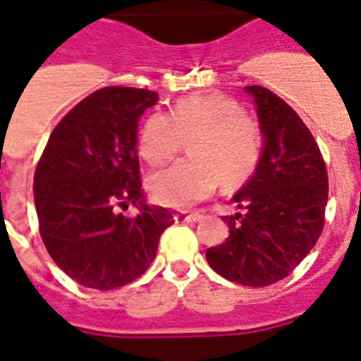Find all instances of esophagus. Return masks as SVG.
Listing matches in <instances>:
<instances>
[{
	"label": "esophagus",
	"mask_w": 361,
	"mask_h": 361,
	"mask_svg": "<svg viewBox=\"0 0 361 361\" xmlns=\"http://www.w3.org/2000/svg\"><path fill=\"white\" fill-rule=\"evenodd\" d=\"M174 219L176 222H196V221H200L202 215L200 213H178Z\"/></svg>",
	"instance_id": "esophagus-1"
}]
</instances>
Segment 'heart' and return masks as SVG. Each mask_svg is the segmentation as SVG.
Segmentation results:
<instances>
[{
	"mask_svg": "<svg viewBox=\"0 0 361 361\" xmlns=\"http://www.w3.org/2000/svg\"><path fill=\"white\" fill-rule=\"evenodd\" d=\"M189 137L190 157L155 172L150 196L165 207H189L219 185L235 189L250 180L263 152L262 126L235 99L216 92L178 98L165 113L146 116L137 152L150 166L171 161Z\"/></svg>",
	"mask_w": 361,
	"mask_h": 361,
	"instance_id": "obj_1",
	"label": "heart"
}]
</instances>
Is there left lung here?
Instances as JSON below:
<instances>
[{
	"mask_svg": "<svg viewBox=\"0 0 361 361\" xmlns=\"http://www.w3.org/2000/svg\"><path fill=\"white\" fill-rule=\"evenodd\" d=\"M265 148L256 174L224 216L226 241L207 248V263L230 282L265 287L289 276L324 228L328 172L317 140L280 96L252 85Z\"/></svg>",
	"mask_w": 361,
	"mask_h": 361,
	"instance_id": "obj_1",
	"label": "left lung"
}]
</instances>
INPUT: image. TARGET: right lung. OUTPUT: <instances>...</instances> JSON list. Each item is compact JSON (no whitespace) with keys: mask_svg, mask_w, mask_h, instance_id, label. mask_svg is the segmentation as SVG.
I'll return each instance as SVG.
<instances>
[{"mask_svg":"<svg viewBox=\"0 0 361 361\" xmlns=\"http://www.w3.org/2000/svg\"><path fill=\"white\" fill-rule=\"evenodd\" d=\"M157 92L105 87L64 114L35 171V207L44 247L74 282L109 291L154 262L161 233L174 224L165 207L142 204L137 122ZM140 203V215L119 209Z\"/></svg>","mask_w":361,"mask_h":361,"instance_id":"add662e5","label":"right lung"}]
</instances>
